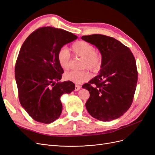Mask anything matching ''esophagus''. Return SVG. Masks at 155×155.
Segmentation results:
<instances>
[{
	"label": "esophagus",
	"instance_id": "1",
	"mask_svg": "<svg viewBox=\"0 0 155 155\" xmlns=\"http://www.w3.org/2000/svg\"><path fill=\"white\" fill-rule=\"evenodd\" d=\"M81 88V86H79L78 85H76V86H75V91H78Z\"/></svg>",
	"mask_w": 155,
	"mask_h": 155
}]
</instances>
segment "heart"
<instances>
[{
    "label": "heart",
    "mask_w": 155,
    "mask_h": 155,
    "mask_svg": "<svg viewBox=\"0 0 155 155\" xmlns=\"http://www.w3.org/2000/svg\"><path fill=\"white\" fill-rule=\"evenodd\" d=\"M71 50L74 56L82 58L81 68H88L93 72H97L101 68L102 56L99 51L95 50L92 45L84 41H78L71 46ZM58 61L63 70L70 68L71 58L67 48L62 47L58 52ZM91 74L87 69L82 70H71L64 74L67 80L76 84H81L90 79Z\"/></svg>",
    "instance_id": "obj_1"
}]
</instances>
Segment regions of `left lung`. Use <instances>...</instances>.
<instances>
[{
  "label": "left lung",
  "mask_w": 155,
  "mask_h": 155,
  "mask_svg": "<svg viewBox=\"0 0 155 155\" xmlns=\"http://www.w3.org/2000/svg\"><path fill=\"white\" fill-rule=\"evenodd\" d=\"M81 39L95 45L102 56L99 74L83 85L90 92L87 110L100 121L118 118L130 108L137 88L138 72L134 55L113 37L94 34Z\"/></svg>",
  "instance_id": "left-lung-1"
}]
</instances>
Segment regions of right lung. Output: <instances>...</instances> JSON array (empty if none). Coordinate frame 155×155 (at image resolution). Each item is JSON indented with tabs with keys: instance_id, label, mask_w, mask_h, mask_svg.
<instances>
[{
	"instance_id": "right-lung-1",
	"label": "right lung",
	"mask_w": 155,
	"mask_h": 155,
	"mask_svg": "<svg viewBox=\"0 0 155 155\" xmlns=\"http://www.w3.org/2000/svg\"><path fill=\"white\" fill-rule=\"evenodd\" d=\"M78 37L53 27L32 32L22 44L15 67L21 105L38 122L50 124L59 118L63 106L60 97L75 89L72 81L59 82L63 69L58 52Z\"/></svg>"
}]
</instances>
